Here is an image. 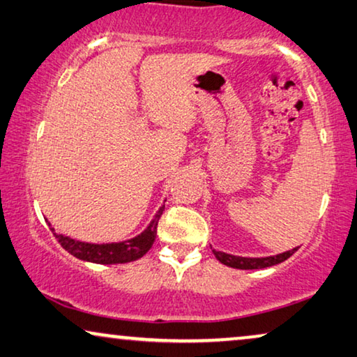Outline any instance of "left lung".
<instances>
[{
    "instance_id": "left-lung-1",
    "label": "left lung",
    "mask_w": 357,
    "mask_h": 357,
    "mask_svg": "<svg viewBox=\"0 0 357 357\" xmlns=\"http://www.w3.org/2000/svg\"><path fill=\"white\" fill-rule=\"evenodd\" d=\"M298 248L288 250V252L273 255V257H262V259H250V257H238V255H231V254H225L220 252V250H212L215 257H217L220 262L228 265L231 268H239V270H257V268H265V267H272V265H277L284 262L286 259H289L293 255Z\"/></svg>"
}]
</instances>
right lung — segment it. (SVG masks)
Instances as JSON below:
<instances>
[{"instance_id": "add662e5", "label": "right lung", "mask_w": 357, "mask_h": 357, "mask_svg": "<svg viewBox=\"0 0 357 357\" xmlns=\"http://www.w3.org/2000/svg\"><path fill=\"white\" fill-rule=\"evenodd\" d=\"M162 207L158 210V213L155 215L152 223L149 225L147 229L142 234L135 236L132 239L121 241V243H112V244H90L82 243V241H76L68 238V236L56 234L58 243L63 245V249H66L69 254L74 255L85 262H93V264H126L137 260L145 255L152 248L155 236H157V227L158 220L163 213ZM50 225V223H48ZM52 231H54L52 228Z\"/></svg>"}]
</instances>
